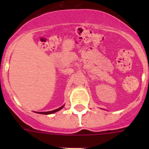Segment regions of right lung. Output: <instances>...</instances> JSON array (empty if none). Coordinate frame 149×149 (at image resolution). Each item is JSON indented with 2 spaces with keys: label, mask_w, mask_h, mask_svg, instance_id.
<instances>
[{
  "label": "right lung",
  "mask_w": 149,
  "mask_h": 149,
  "mask_svg": "<svg viewBox=\"0 0 149 149\" xmlns=\"http://www.w3.org/2000/svg\"><path fill=\"white\" fill-rule=\"evenodd\" d=\"M63 107H64V105L63 106L61 107L60 108H58V109H55V110H52V111H49V112H38L37 113L44 114V115H49V114H52V113H54V112H58V111H59L60 109H63Z\"/></svg>",
  "instance_id": "obj_1"
}]
</instances>
